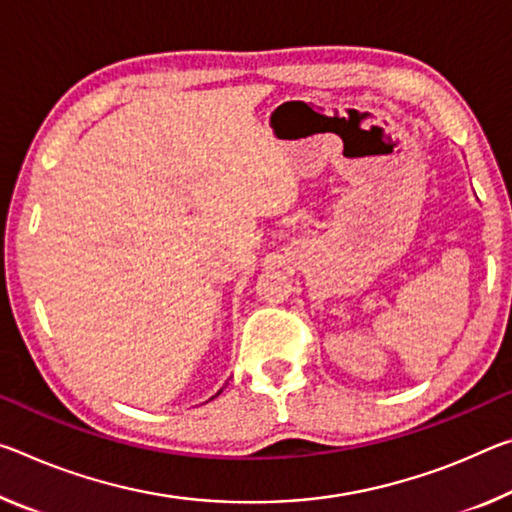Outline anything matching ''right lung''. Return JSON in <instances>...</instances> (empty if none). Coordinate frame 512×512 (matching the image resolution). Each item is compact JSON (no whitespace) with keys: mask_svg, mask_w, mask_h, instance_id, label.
<instances>
[{"mask_svg":"<svg viewBox=\"0 0 512 512\" xmlns=\"http://www.w3.org/2000/svg\"><path fill=\"white\" fill-rule=\"evenodd\" d=\"M216 396H218V394H216Z\"/></svg>","mask_w":512,"mask_h":512,"instance_id":"right-lung-1","label":"right lung"}]
</instances>
